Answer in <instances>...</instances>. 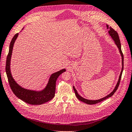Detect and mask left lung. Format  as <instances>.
Here are the masks:
<instances>
[{
    "instance_id": "left-lung-1",
    "label": "left lung",
    "mask_w": 132,
    "mask_h": 132,
    "mask_svg": "<svg viewBox=\"0 0 132 132\" xmlns=\"http://www.w3.org/2000/svg\"><path fill=\"white\" fill-rule=\"evenodd\" d=\"M106 27H107V28L108 29H109V31H108V33L109 34V35H110V36L112 37V38H113V39L114 40V41L116 44L117 45V47H118L119 50V52L121 54V56H122V70H121V72H120V76H119V79H118V83H117L116 86L114 88V89L113 90V91L110 93L109 94H108V95H106V97L103 98L102 99H98V100H95V101H92V100H88V99H86L85 98H83V97H81V96H80L79 94H78V92L77 91V90L76 89V88H74V87H73V89L74 90V92H75V94H76V97H77V98L79 99V101L83 102L85 103H86V104H97V103H98L99 102H102L103 101L105 100L106 99H107L110 97H112V96L114 94V93L116 92V90H117V89H118V87H119V83H120V79H121V77H122V73H123V66H124V64H123V61H124V57H123V54L122 53V49H121V44H120V39H119V35H118V33H117V31H116L115 30H114L113 28L110 27H109L108 25H106Z\"/></svg>"
}]
</instances>
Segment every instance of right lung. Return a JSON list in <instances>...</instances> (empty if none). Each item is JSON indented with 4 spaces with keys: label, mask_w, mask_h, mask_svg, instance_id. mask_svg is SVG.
<instances>
[{
    "label": "right lung",
    "mask_w": 132,
    "mask_h": 132,
    "mask_svg": "<svg viewBox=\"0 0 132 132\" xmlns=\"http://www.w3.org/2000/svg\"><path fill=\"white\" fill-rule=\"evenodd\" d=\"M18 33H16L13 37L9 45L8 54L6 60L5 70L10 87L12 90L18 98L28 104L31 105H39L50 101L54 98L55 92V83L56 79L60 74L64 72L65 69L60 70L58 72L53 73L49 78L48 84L44 90L40 92L28 90L21 87L18 84L13 78L10 72V59L12 54L13 45Z\"/></svg>",
    "instance_id": "obj_1"
}]
</instances>
